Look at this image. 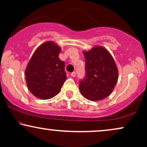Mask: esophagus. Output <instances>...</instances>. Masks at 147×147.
I'll use <instances>...</instances> for the list:
<instances>
[{
	"instance_id": "1",
	"label": "esophagus",
	"mask_w": 147,
	"mask_h": 147,
	"mask_svg": "<svg viewBox=\"0 0 147 147\" xmlns=\"http://www.w3.org/2000/svg\"><path fill=\"white\" fill-rule=\"evenodd\" d=\"M70 75H71L72 77H75V76H76V72H71V73H70Z\"/></svg>"
}]
</instances>
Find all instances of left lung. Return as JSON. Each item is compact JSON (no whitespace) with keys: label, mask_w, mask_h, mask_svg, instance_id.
Instances as JSON below:
<instances>
[{"label":"left lung","mask_w":147,"mask_h":147,"mask_svg":"<svg viewBox=\"0 0 147 147\" xmlns=\"http://www.w3.org/2000/svg\"><path fill=\"white\" fill-rule=\"evenodd\" d=\"M86 75L79 81L81 94L96 101L112 93L118 81V68L111 54L102 47L84 52Z\"/></svg>","instance_id":"8db88e82"}]
</instances>
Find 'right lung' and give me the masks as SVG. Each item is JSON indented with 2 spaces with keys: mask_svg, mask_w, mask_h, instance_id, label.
I'll use <instances>...</instances> for the list:
<instances>
[{
  "mask_svg": "<svg viewBox=\"0 0 147 147\" xmlns=\"http://www.w3.org/2000/svg\"><path fill=\"white\" fill-rule=\"evenodd\" d=\"M61 49L53 42L40 46L25 70L27 87L34 96L49 99L57 94L66 80L65 63L59 58Z\"/></svg>",
  "mask_w": 147,
  "mask_h": 147,
  "instance_id": "1",
  "label": "right lung"
}]
</instances>
